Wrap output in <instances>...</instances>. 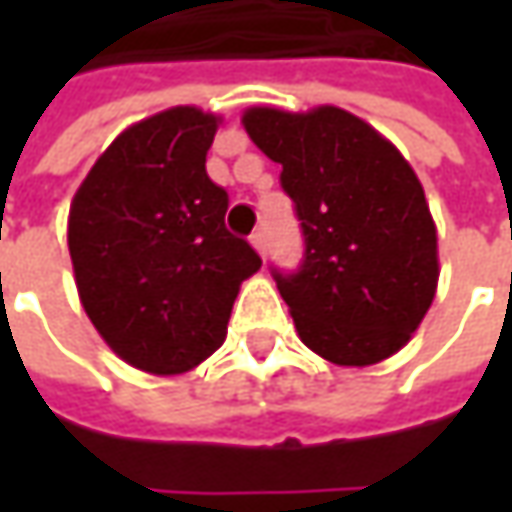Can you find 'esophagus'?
<instances>
[{"label":"esophagus","instance_id":"esophagus-1","mask_svg":"<svg viewBox=\"0 0 512 512\" xmlns=\"http://www.w3.org/2000/svg\"><path fill=\"white\" fill-rule=\"evenodd\" d=\"M250 245L259 250V256H265L267 253V236L265 230H253V236H250Z\"/></svg>","mask_w":512,"mask_h":512}]
</instances>
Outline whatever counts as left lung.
<instances>
[{
  "instance_id": "1",
  "label": "left lung",
  "mask_w": 512,
  "mask_h": 512,
  "mask_svg": "<svg viewBox=\"0 0 512 512\" xmlns=\"http://www.w3.org/2000/svg\"><path fill=\"white\" fill-rule=\"evenodd\" d=\"M247 136L282 165L305 236L299 270L270 267L302 342L364 367L410 342L436 296V225L399 150L333 105L307 113L250 108Z\"/></svg>"
}]
</instances>
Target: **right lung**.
Returning <instances> with one entry per match:
<instances>
[{
  "mask_svg": "<svg viewBox=\"0 0 512 512\" xmlns=\"http://www.w3.org/2000/svg\"><path fill=\"white\" fill-rule=\"evenodd\" d=\"M216 128L199 108L130 125L70 202L82 307L119 359L156 376L219 350L239 285L262 267L225 227L227 190L205 170Z\"/></svg>",
  "mask_w": 512,
  "mask_h": 512,
  "instance_id": "1",
  "label": "right lung"
}]
</instances>
